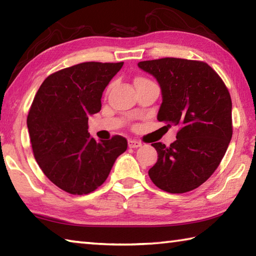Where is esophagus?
Masks as SVG:
<instances>
[{
  "mask_svg": "<svg viewBox=\"0 0 256 256\" xmlns=\"http://www.w3.org/2000/svg\"><path fill=\"white\" fill-rule=\"evenodd\" d=\"M142 144L140 141H136V140H128V146L130 148H138V146H141Z\"/></svg>",
  "mask_w": 256,
  "mask_h": 256,
  "instance_id": "1",
  "label": "esophagus"
}]
</instances>
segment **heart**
Instances as JSON below:
<instances>
[{
	"label": "heart",
	"mask_w": 256,
	"mask_h": 256,
	"mask_svg": "<svg viewBox=\"0 0 256 256\" xmlns=\"http://www.w3.org/2000/svg\"><path fill=\"white\" fill-rule=\"evenodd\" d=\"M144 81H148V80H146V78H141V76H138V78H136V80H134V84H140V82H144ZM110 86H108V88H107V92H108V90H110Z\"/></svg>",
	"instance_id": "1"
}]
</instances>
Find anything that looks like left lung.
<instances>
[{
	"mask_svg": "<svg viewBox=\"0 0 256 256\" xmlns=\"http://www.w3.org/2000/svg\"><path fill=\"white\" fill-rule=\"evenodd\" d=\"M138 66L162 88L158 120L180 128L170 146L151 144L158 159L149 170L150 178L168 193L196 190L218 168L232 140L230 94L218 73L202 60L164 58Z\"/></svg>",
	"mask_w": 256,
	"mask_h": 256,
	"instance_id": "8db88e82",
	"label": "left lung"
}]
</instances>
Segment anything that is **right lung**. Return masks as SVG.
I'll list each match as a JSON object with an SVG mask.
<instances>
[{"instance_id":"right-lung-1","label":"right lung","mask_w":256,"mask_h":256,"mask_svg":"<svg viewBox=\"0 0 256 256\" xmlns=\"http://www.w3.org/2000/svg\"><path fill=\"white\" fill-rule=\"evenodd\" d=\"M123 64L86 62L52 73L29 108L34 159L52 183L73 196L97 190L128 148L123 136L97 142L88 132L89 115L100 112L102 92Z\"/></svg>"}]
</instances>
